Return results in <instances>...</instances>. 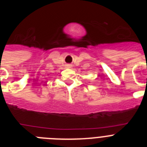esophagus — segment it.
Here are the masks:
<instances>
[{"mask_svg":"<svg viewBox=\"0 0 147 147\" xmlns=\"http://www.w3.org/2000/svg\"><path fill=\"white\" fill-rule=\"evenodd\" d=\"M66 67H71V64H67V65H66Z\"/></svg>","mask_w":147,"mask_h":147,"instance_id":"obj_1","label":"esophagus"}]
</instances>
